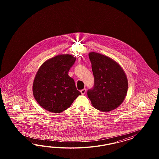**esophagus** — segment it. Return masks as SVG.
<instances>
[{
	"label": "esophagus",
	"mask_w": 159,
	"mask_h": 159,
	"mask_svg": "<svg viewBox=\"0 0 159 159\" xmlns=\"http://www.w3.org/2000/svg\"><path fill=\"white\" fill-rule=\"evenodd\" d=\"M80 92H81V93H82V94H83V95H84L85 93H86V89H83V90H82L81 91H80Z\"/></svg>",
	"instance_id": "obj_1"
}]
</instances>
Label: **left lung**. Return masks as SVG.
Masks as SVG:
<instances>
[{"label": "left lung", "instance_id": "left-lung-1", "mask_svg": "<svg viewBox=\"0 0 159 159\" xmlns=\"http://www.w3.org/2000/svg\"><path fill=\"white\" fill-rule=\"evenodd\" d=\"M89 57L94 83L88 90L87 96L95 108L112 111L125 99L128 88L126 76L120 65L111 58L94 52L89 53Z\"/></svg>", "mask_w": 159, "mask_h": 159}]
</instances>
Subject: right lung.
<instances>
[{
  "label": "right lung",
  "instance_id": "add662e5",
  "mask_svg": "<svg viewBox=\"0 0 159 159\" xmlns=\"http://www.w3.org/2000/svg\"><path fill=\"white\" fill-rule=\"evenodd\" d=\"M76 61L69 54L51 58L39 67L34 79L33 92L37 102L45 110L60 113L68 108L81 94L68 72Z\"/></svg>",
  "mask_w": 159,
  "mask_h": 159
}]
</instances>
